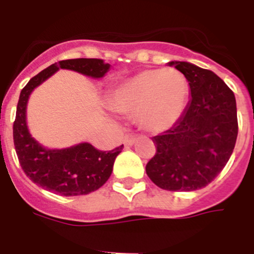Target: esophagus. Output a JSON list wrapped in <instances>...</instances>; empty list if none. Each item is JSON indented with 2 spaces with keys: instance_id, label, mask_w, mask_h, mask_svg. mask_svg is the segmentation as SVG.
<instances>
[{
  "instance_id": "34e87169",
  "label": "esophagus",
  "mask_w": 254,
  "mask_h": 254,
  "mask_svg": "<svg viewBox=\"0 0 254 254\" xmlns=\"http://www.w3.org/2000/svg\"><path fill=\"white\" fill-rule=\"evenodd\" d=\"M136 140H137V137H136V136L127 134V136H125V138H123V143H125L126 146H132V145L136 142Z\"/></svg>"
}]
</instances>
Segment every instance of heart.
Returning a JSON list of instances; mask_svg holds the SVG:
<instances>
[{"instance_id":"heart-1","label":"heart","mask_w":254,"mask_h":254,"mask_svg":"<svg viewBox=\"0 0 254 254\" xmlns=\"http://www.w3.org/2000/svg\"><path fill=\"white\" fill-rule=\"evenodd\" d=\"M190 99L186 76L174 68L145 69L121 82L109 95L114 112L132 116L150 133H161L176 126Z\"/></svg>"}]
</instances>
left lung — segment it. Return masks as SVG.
<instances>
[{"label":"left lung","mask_w":254,"mask_h":254,"mask_svg":"<svg viewBox=\"0 0 254 254\" xmlns=\"http://www.w3.org/2000/svg\"><path fill=\"white\" fill-rule=\"evenodd\" d=\"M188 80L190 99L172 128L152 137L156 154L146 174L167 190H196L215 179L229 161L238 136L237 102L228 85L210 69L172 61Z\"/></svg>","instance_id":"1"}]
</instances>
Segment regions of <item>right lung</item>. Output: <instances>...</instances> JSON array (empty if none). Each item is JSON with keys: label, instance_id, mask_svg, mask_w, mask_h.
I'll return each instance as SVG.
<instances>
[{"label": "right lung", "instance_id": "right-lung-1", "mask_svg": "<svg viewBox=\"0 0 254 254\" xmlns=\"http://www.w3.org/2000/svg\"><path fill=\"white\" fill-rule=\"evenodd\" d=\"M111 64L98 58H76L53 64L38 73L20 93L13 122V145L22 170L30 181L61 196H81L99 190L109 179L123 145L112 151H99L89 142L64 149H48L38 142L28 127L26 109L31 93L58 69H71L91 78H102Z\"/></svg>", "mask_w": 254, "mask_h": 254}]
</instances>
